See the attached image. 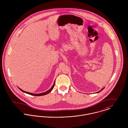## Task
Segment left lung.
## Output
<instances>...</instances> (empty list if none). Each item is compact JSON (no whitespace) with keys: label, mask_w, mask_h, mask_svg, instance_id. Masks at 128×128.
Returning a JSON list of instances; mask_svg holds the SVG:
<instances>
[{"label":"left lung","mask_w":128,"mask_h":128,"mask_svg":"<svg viewBox=\"0 0 128 128\" xmlns=\"http://www.w3.org/2000/svg\"><path fill=\"white\" fill-rule=\"evenodd\" d=\"M104 88H102V90H100V91H99V92H97V93H99V92H100V91H102V90H103V89H104Z\"/></svg>","instance_id":"1"}]
</instances>
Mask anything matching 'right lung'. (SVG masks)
I'll use <instances>...</instances> for the list:
<instances>
[{"label":"right lung","instance_id":"right-lung-1","mask_svg":"<svg viewBox=\"0 0 128 128\" xmlns=\"http://www.w3.org/2000/svg\"><path fill=\"white\" fill-rule=\"evenodd\" d=\"M54 84H55V82H54V85H52V88H51L50 89H49L48 91H46V92H44V93H40V94H33V93H29V92H26V91H24V90H22L20 89V88H19V89H20V90L22 91L23 92H24V93H26V94H28L31 95H33V96H43V95H46V94H48L50 92L52 91V89L54 88Z\"/></svg>","mask_w":128,"mask_h":128}]
</instances>
